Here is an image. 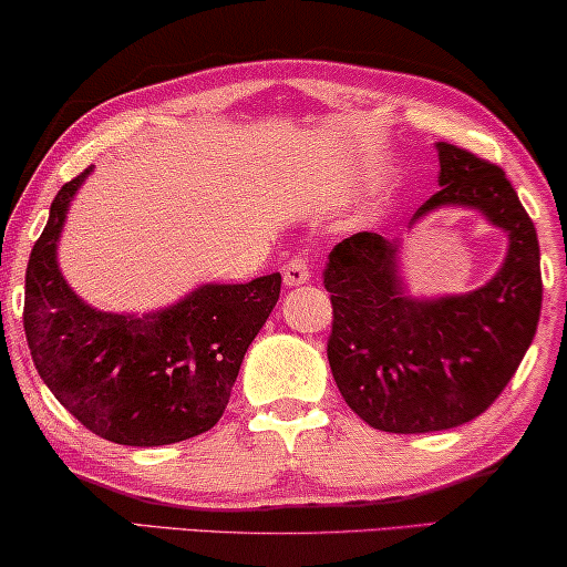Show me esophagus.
Returning <instances> with one entry per match:
<instances>
[{
    "label": "esophagus",
    "mask_w": 567,
    "mask_h": 567,
    "mask_svg": "<svg viewBox=\"0 0 567 567\" xmlns=\"http://www.w3.org/2000/svg\"><path fill=\"white\" fill-rule=\"evenodd\" d=\"M282 280L287 287H298V285H306L310 280V267H308L306 251H295L290 261L285 265Z\"/></svg>",
    "instance_id": "1"
}]
</instances>
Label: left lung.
Masks as SVG:
<instances>
[{
	"instance_id": "left-lung-1",
	"label": "left lung",
	"mask_w": 567,
	"mask_h": 567,
	"mask_svg": "<svg viewBox=\"0 0 567 567\" xmlns=\"http://www.w3.org/2000/svg\"><path fill=\"white\" fill-rule=\"evenodd\" d=\"M441 190L415 210L471 206L509 234L492 282L443 300L402 298L396 244L361 231L328 255L333 323L328 364L357 415L384 433H435L486 412L509 384L543 308L539 244L499 165L437 142Z\"/></svg>"
}]
</instances>
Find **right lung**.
Instances as JSON below:
<instances>
[{
  "label": "right lung",
  "mask_w": 567,
  "mask_h": 567,
  "mask_svg": "<svg viewBox=\"0 0 567 567\" xmlns=\"http://www.w3.org/2000/svg\"><path fill=\"white\" fill-rule=\"evenodd\" d=\"M86 167L50 203L24 275V336L55 400L104 441L171 445L221 420L249 343L280 300V275L206 285L142 318L89 308L55 261L68 203Z\"/></svg>",
  "instance_id": "add662e5"
}]
</instances>
